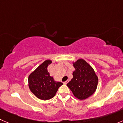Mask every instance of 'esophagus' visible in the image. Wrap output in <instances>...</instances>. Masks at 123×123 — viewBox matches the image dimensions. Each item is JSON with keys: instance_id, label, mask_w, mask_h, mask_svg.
<instances>
[{"instance_id": "esophagus-1", "label": "esophagus", "mask_w": 123, "mask_h": 123, "mask_svg": "<svg viewBox=\"0 0 123 123\" xmlns=\"http://www.w3.org/2000/svg\"><path fill=\"white\" fill-rule=\"evenodd\" d=\"M68 83V80H67V81H65V82H63V83L65 84V85H66V84H67Z\"/></svg>"}]
</instances>
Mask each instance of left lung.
<instances>
[{
    "label": "left lung",
    "instance_id": "8db88e82",
    "mask_svg": "<svg viewBox=\"0 0 123 123\" xmlns=\"http://www.w3.org/2000/svg\"><path fill=\"white\" fill-rule=\"evenodd\" d=\"M73 77L67 84L75 97L84 100L91 97L97 88L98 78L93 68L82 58L72 62Z\"/></svg>",
    "mask_w": 123,
    "mask_h": 123
}]
</instances>
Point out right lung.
I'll use <instances>...</instances> for the list:
<instances>
[{
  "mask_svg": "<svg viewBox=\"0 0 123 123\" xmlns=\"http://www.w3.org/2000/svg\"><path fill=\"white\" fill-rule=\"evenodd\" d=\"M52 63L51 60H46L40 65L28 77V86L36 97L48 100L55 95L62 82L55 81L48 71V66Z\"/></svg>",
  "mask_w": 123,
  "mask_h": 123,
  "instance_id": "1",
  "label": "right lung"
}]
</instances>
